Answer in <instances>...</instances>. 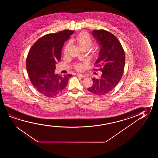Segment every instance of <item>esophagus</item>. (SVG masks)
I'll use <instances>...</instances> for the list:
<instances>
[{
	"mask_svg": "<svg viewBox=\"0 0 158 158\" xmlns=\"http://www.w3.org/2000/svg\"><path fill=\"white\" fill-rule=\"evenodd\" d=\"M76 76H78V77H80L81 78H85L86 77V76H85V75H83V74H81L80 73L76 74Z\"/></svg>",
	"mask_w": 158,
	"mask_h": 158,
	"instance_id": "34e87169",
	"label": "esophagus"
}]
</instances>
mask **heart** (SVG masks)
Listing matches in <instances>:
<instances>
[{"label":"heart","instance_id":"1","mask_svg":"<svg viewBox=\"0 0 158 158\" xmlns=\"http://www.w3.org/2000/svg\"><path fill=\"white\" fill-rule=\"evenodd\" d=\"M76 40L78 44V46L81 49H86L88 50L91 48V46L93 43L92 39L91 38V36L89 35L88 33L86 32H81L76 36ZM71 43L69 41L67 43V44L65 46L64 50V54L66 56L68 54L69 50L71 47ZM97 51H94L93 54H97ZM74 67L78 71H82L84 69V64L82 63H77L76 64Z\"/></svg>","mask_w":158,"mask_h":158}]
</instances>
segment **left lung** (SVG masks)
I'll return each mask as SVG.
<instances>
[{
  "label": "left lung",
  "mask_w": 158,
  "mask_h": 158,
  "mask_svg": "<svg viewBox=\"0 0 158 158\" xmlns=\"http://www.w3.org/2000/svg\"><path fill=\"white\" fill-rule=\"evenodd\" d=\"M92 35L100 46L99 58L95 67L102 72L99 78H93L92 86L87 89L95 95H105L112 91L118 84L123 74L125 54L123 46L114 35L105 30H95Z\"/></svg>",
  "instance_id": "8db88e82"
}]
</instances>
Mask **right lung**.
I'll list each match as a JSON object with an SVG mask.
<instances>
[{"label":"right lung","instance_id":"obj_1","mask_svg":"<svg viewBox=\"0 0 158 158\" xmlns=\"http://www.w3.org/2000/svg\"><path fill=\"white\" fill-rule=\"evenodd\" d=\"M74 31L65 30L44 35L31 48L26 59V69L31 82L37 91L47 97H55L65 89L71 74H55L64 42Z\"/></svg>","mask_w":158,"mask_h":158}]
</instances>
